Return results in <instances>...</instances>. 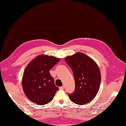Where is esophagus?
<instances>
[{
    "instance_id": "obj_1",
    "label": "esophagus",
    "mask_w": 126,
    "mask_h": 126,
    "mask_svg": "<svg viewBox=\"0 0 126 126\" xmlns=\"http://www.w3.org/2000/svg\"><path fill=\"white\" fill-rule=\"evenodd\" d=\"M60 90H63L64 89V86H62L60 87Z\"/></svg>"
}]
</instances>
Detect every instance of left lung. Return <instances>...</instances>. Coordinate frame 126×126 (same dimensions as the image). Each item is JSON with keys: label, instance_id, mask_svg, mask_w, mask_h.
Instances as JSON below:
<instances>
[{"label": "left lung", "instance_id": "8db88e82", "mask_svg": "<svg viewBox=\"0 0 126 126\" xmlns=\"http://www.w3.org/2000/svg\"><path fill=\"white\" fill-rule=\"evenodd\" d=\"M74 74L75 89L69 94L70 100L79 105L88 103L95 98L100 88L101 76L95 62L83 53L77 52L65 58Z\"/></svg>", "mask_w": 126, "mask_h": 126}]
</instances>
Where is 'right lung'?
Instances as JSON below:
<instances>
[{"label": "right lung", "instance_id": "add662e5", "mask_svg": "<svg viewBox=\"0 0 126 126\" xmlns=\"http://www.w3.org/2000/svg\"><path fill=\"white\" fill-rule=\"evenodd\" d=\"M60 59L47 55H39L25 68L22 78V87L29 100L39 105L49 103L58 90L49 71Z\"/></svg>", "mask_w": 126, "mask_h": 126}]
</instances>
